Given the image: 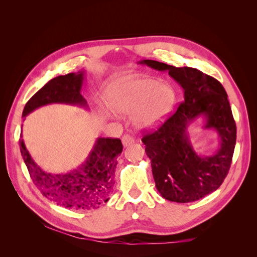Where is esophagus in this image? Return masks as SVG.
Returning <instances> with one entry per match:
<instances>
[{
  "label": "esophagus",
  "instance_id": "obj_1",
  "mask_svg": "<svg viewBox=\"0 0 257 257\" xmlns=\"http://www.w3.org/2000/svg\"><path fill=\"white\" fill-rule=\"evenodd\" d=\"M121 141H122V144H123L124 147H127V146L132 145V144H133V143L135 142V138H134L133 136L128 135V134H125V135L122 136Z\"/></svg>",
  "mask_w": 257,
  "mask_h": 257
}]
</instances>
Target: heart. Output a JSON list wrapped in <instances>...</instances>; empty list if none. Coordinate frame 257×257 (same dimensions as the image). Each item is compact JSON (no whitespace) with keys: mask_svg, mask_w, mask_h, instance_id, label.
Masks as SVG:
<instances>
[{"mask_svg":"<svg viewBox=\"0 0 257 257\" xmlns=\"http://www.w3.org/2000/svg\"><path fill=\"white\" fill-rule=\"evenodd\" d=\"M177 93L172 84L143 76H127L112 81L105 91L108 108L118 115L132 114L142 131L162 125L172 113Z\"/></svg>","mask_w":257,"mask_h":257,"instance_id":"obj_1","label":"heart"}]
</instances>
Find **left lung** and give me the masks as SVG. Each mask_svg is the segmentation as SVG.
I'll use <instances>...</instances> for the list:
<instances>
[{"mask_svg": "<svg viewBox=\"0 0 257 257\" xmlns=\"http://www.w3.org/2000/svg\"><path fill=\"white\" fill-rule=\"evenodd\" d=\"M168 72L181 85L183 103L153 133L143 137L151 160L155 186L161 195L176 203H191L220 188L227 176L236 145V123L223 85L193 67H175L153 60L139 62ZM205 129H213L220 146L211 156H200L190 144L187 126L198 116Z\"/></svg>", "mask_w": 257, "mask_h": 257, "instance_id": "1", "label": "left lung"}]
</instances>
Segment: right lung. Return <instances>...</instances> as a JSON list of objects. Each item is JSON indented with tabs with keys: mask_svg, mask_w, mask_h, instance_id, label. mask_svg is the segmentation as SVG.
Here are the masks:
<instances>
[{
	"mask_svg": "<svg viewBox=\"0 0 257 257\" xmlns=\"http://www.w3.org/2000/svg\"><path fill=\"white\" fill-rule=\"evenodd\" d=\"M83 80L84 71L51 79L28 100L22 116L26 118L37 108L54 103L87 107V100L80 93ZM19 144L31 179L43 195L57 205L89 210L99 208L109 199L114 184L116 158L123 150L119 138H97L85 162L66 174L46 173L31 157L23 139Z\"/></svg>",
	"mask_w": 257,
	"mask_h": 257,
	"instance_id": "obj_1",
	"label": "right lung"
}]
</instances>
